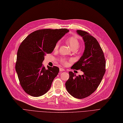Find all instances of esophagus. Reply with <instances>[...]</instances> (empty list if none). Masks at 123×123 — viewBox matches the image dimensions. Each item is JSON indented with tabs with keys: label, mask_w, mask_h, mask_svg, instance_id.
<instances>
[{
	"label": "esophagus",
	"mask_w": 123,
	"mask_h": 123,
	"mask_svg": "<svg viewBox=\"0 0 123 123\" xmlns=\"http://www.w3.org/2000/svg\"><path fill=\"white\" fill-rule=\"evenodd\" d=\"M59 70L60 72H62V71H65V70H64L63 68H60L59 69Z\"/></svg>",
	"instance_id": "34e87169"
}]
</instances>
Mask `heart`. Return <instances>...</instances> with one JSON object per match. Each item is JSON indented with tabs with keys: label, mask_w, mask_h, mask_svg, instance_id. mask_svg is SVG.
I'll list each match as a JSON object with an SVG mask.
<instances>
[{
	"label": "heart",
	"mask_w": 123,
	"mask_h": 123,
	"mask_svg": "<svg viewBox=\"0 0 123 123\" xmlns=\"http://www.w3.org/2000/svg\"><path fill=\"white\" fill-rule=\"evenodd\" d=\"M66 42L67 44L69 45L71 48L72 50H77L79 48L80 46L79 41L76 37L72 36V37H69L67 39ZM59 45H60L59 42H57L55 44L54 46V50H57L58 49V48H59ZM68 62H69V60H68L67 59H66V58H63L60 59V62L64 66H67L68 64Z\"/></svg>",
	"instance_id": "1"
}]
</instances>
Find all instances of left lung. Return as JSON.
<instances>
[{
  "label": "left lung",
  "instance_id": "obj_1",
  "mask_svg": "<svg viewBox=\"0 0 123 123\" xmlns=\"http://www.w3.org/2000/svg\"><path fill=\"white\" fill-rule=\"evenodd\" d=\"M77 33L83 37L85 50L80 59L71 68L80 69L84 74L76 76L69 72L65 86L68 92L74 98L83 99L91 95L99 86L106 71V60L95 38L83 30H77Z\"/></svg>",
  "mask_w": 123,
  "mask_h": 123
}]
</instances>
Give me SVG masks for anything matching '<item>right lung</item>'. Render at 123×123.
Listing matches in <instances>:
<instances>
[{
    "mask_svg": "<svg viewBox=\"0 0 123 123\" xmlns=\"http://www.w3.org/2000/svg\"><path fill=\"white\" fill-rule=\"evenodd\" d=\"M69 31L66 28L44 29L30 34L18 49L15 70L24 91L33 97L46 93L59 71L56 66L42 65L46 54L53 52L55 44Z\"/></svg>",
    "mask_w": 123,
    "mask_h": 123,
    "instance_id": "1",
    "label": "right lung"
}]
</instances>
